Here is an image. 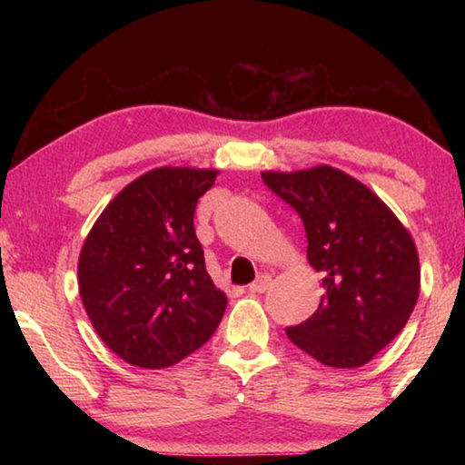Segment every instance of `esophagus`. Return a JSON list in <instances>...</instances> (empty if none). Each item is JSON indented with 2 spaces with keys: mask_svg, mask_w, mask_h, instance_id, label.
Segmentation results:
<instances>
[{
  "mask_svg": "<svg viewBox=\"0 0 465 465\" xmlns=\"http://www.w3.org/2000/svg\"><path fill=\"white\" fill-rule=\"evenodd\" d=\"M271 274H258L256 281L248 287V291L250 293H264V291L271 287Z\"/></svg>",
  "mask_w": 465,
  "mask_h": 465,
  "instance_id": "34e87169",
  "label": "esophagus"
}]
</instances>
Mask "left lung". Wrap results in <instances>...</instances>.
Returning <instances> with one entry per match:
<instances>
[{
    "instance_id": "1",
    "label": "left lung",
    "mask_w": 465,
    "mask_h": 465,
    "mask_svg": "<svg viewBox=\"0 0 465 465\" xmlns=\"http://www.w3.org/2000/svg\"><path fill=\"white\" fill-rule=\"evenodd\" d=\"M262 180L302 217L324 289L318 310L287 328L289 341L328 367L365 365L400 334L419 299L411 233L380 196L336 168L264 172Z\"/></svg>"
}]
</instances>
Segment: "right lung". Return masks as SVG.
<instances>
[{
	"label": "right lung",
	"mask_w": 465,
	"mask_h": 465,
	"mask_svg": "<svg viewBox=\"0 0 465 465\" xmlns=\"http://www.w3.org/2000/svg\"><path fill=\"white\" fill-rule=\"evenodd\" d=\"M215 170L157 168L124 186L84 242L77 279L110 351L145 369L170 367L209 341L227 297L204 269L194 209Z\"/></svg>",
	"instance_id": "obj_1"
}]
</instances>
